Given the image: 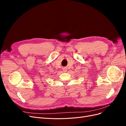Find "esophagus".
<instances>
[{
	"label": "esophagus",
	"mask_w": 126,
	"mask_h": 126,
	"mask_svg": "<svg viewBox=\"0 0 126 126\" xmlns=\"http://www.w3.org/2000/svg\"><path fill=\"white\" fill-rule=\"evenodd\" d=\"M67 68H66V67H63V71H64V72H67Z\"/></svg>",
	"instance_id": "1"
}]
</instances>
